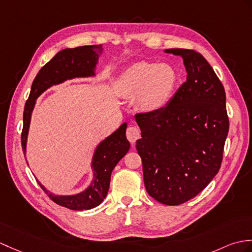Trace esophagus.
<instances>
[{
  "label": "esophagus",
  "mask_w": 252,
  "mask_h": 252,
  "mask_svg": "<svg viewBox=\"0 0 252 252\" xmlns=\"http://www.w3.org/2000/svg\"><path fill=\"white\" fill-rule=\"evenodd\" d=\"M139 136H140V132L138 127L128 126L126 128V138L130 143L135 144V142L139 138Z\"/></svg>",
  "instance_id": "34e87169"
}]
</instances>
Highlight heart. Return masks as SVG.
<instances>
[{"label":"heart","mask_w":252,"mask_h":252,"mask_svg":"<svg viewBox=\"0 0 252 252\" xmlns=\"http://www.w3.org/2000/svg\"><path fill=\"white\" fill-rule=\"evenodd\" d=\"M177 84L178 76L172 65L140 61L121 74L118 89L125 96H137L138 106L151 112L167 104Z\"/></svg>","instance_id":"heart-1"}]
</instances>
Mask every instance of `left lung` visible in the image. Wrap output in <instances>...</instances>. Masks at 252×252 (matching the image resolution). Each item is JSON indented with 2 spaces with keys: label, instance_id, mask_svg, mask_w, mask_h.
<instances>
[{
  "label": "left lung",
  "instance_id": "left-lung-1",
  "mask_svg": "<svg viewBox=\"0 0 252 252\" xmlns=\"http://www.w3.org/2000/svg\"><path fill=\"white\" fill-rule=\"evenodd\" d=\"M165 52L183 58L187 80L165 106L135 115L142 131L136 150L146 191L175 206L196 196L219 172L229 117L224 88L205 58L191 49Z\"/></svg>",
  "mask_w": 252,
  "mask_h": 252
}]
</instances>
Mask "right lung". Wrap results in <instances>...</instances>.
Instances as JSON below:
<instances>
[{"mask_svg": "<svg viewBox=\"0 0 252 252\" xmlns=\"http://www.w3.org/2000/svg\"><path fill=\"white\" fill-rule=\"evenodd\" d=\"M102 52V45L81 46L76 48H66L58 52L52 59L39 69L34 78L31 92L25 105L23 112V127L21 133V145L23 154H26V145L31 114L36 99L42 93L52 85H58L66 79L84 77L94 74V67L98 56ZM126 124L97 146L92 159L93 181L86 191L76 195L61 196L55 195L47 191L42 184L37 181L51 201L63 207L72 210H86L96 207L107 195L110 175L130 149V143L126 137Z\"/></svg>", "mask_w": 252, "mask_h": 252, "instance_id": "add662e5", "label": "right lung"}]
</instances>
